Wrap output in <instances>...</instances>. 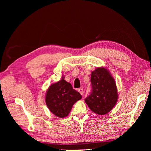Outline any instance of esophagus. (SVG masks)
<instances>
[{"mask_svg": "<svg viewBox=\"0 0 151 151\" xmlns=\"http://www.w3.org/2000/svg\"><path fill=\"white\" fill-rule=\"evenodd\" d=\"M78 91L80 93V94H81V95H83V94H84V90H83V88H79V89H78Z\"/></svg>", "mask_w": 151, "mask_h": 151, "instance_id": "34e87169", "label": "esophagus"}]
</instances>
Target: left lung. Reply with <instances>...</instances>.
Returning <instances> with one entry per match:
<instances>
[{"label": "left lung", "mask_w": 151, "mask_h": 151, "mask_svg": "<svg viewBox=\"0 0 151 151\" xmlns=\"http://www.w3.org/2000/svg\"><path fill=\"white\" fill-rule=\"evenodd\" d=\"M92 91L85 99L91 111L103 115L110 111L118 99L117 88L115 79L104 67H99L91 72Z\"/></svg>", "instance_id": "1"}]
</instances>
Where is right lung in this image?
Instances as JSON below:
<instances>
[{"mask_svg": "<svg viewBox=\"0 0 151 151\" xmlns=\"http://www.w3.org/2000/svg\"><path fill=\"white\" fill-rule=\"evenodd\" d=\"M63 79V76L60 81L49 87L45 98L50 111L59 118L67 116L73 104L82 98L81 94Z\"/></svg>", "mask_w": 151, "mask_h": 151, "instance_id": "right-lung-1", "label": "right lung"}]
</instances>
